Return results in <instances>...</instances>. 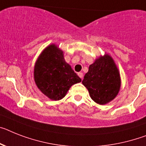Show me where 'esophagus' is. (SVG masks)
<instances>
[{
    "label": "esophagus",
    "instance_id": "esophagus-1",
    "mask_svg": "<svg viewBox=\"0 0 146 146\" xmlns=\"http://www.w3.org/2000/svg\"><path fill=\"white\" fill-rule=\"evenodd\" d=\"M78 76L80 77L81 79H82L83 78V73H82V72H79V73H78Z\"/></svg>",
    "mask_w": 146,
    "mask_h": 146
}]
</instances>
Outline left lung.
<instances>
[{
	"label": "left lung",
	"instance_id": "1",
	"mask_svg": "<svg viewBox=\"0 0 146 146\" xmlns=\"http://www.w3.org/2000/svg\"><path fill=\"white\" fill-rule=\"evenodd\" d=\"M82 84L96 103L105 105L113 100L119 93L121 81L118 69L111 56H101L90 64Z\"/></svg>",
	"mask_w": 146,
	"mask_h": 146
}]
</instances>
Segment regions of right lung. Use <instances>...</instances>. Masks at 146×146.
Returning <instances> with one entry per match:
<instances>
[{"label":"right lung","instance_id":"add662e5","mask_svg":"<svg viewBox=\"0 0 146 146\" xmlns=\"http://www.w3.org/2000/svg\"><path fill=\"white\" fill-rule=\"evenodd\" d=\"M34 79L39 90L50 100H62L73 84L80 82L64 58L63 52L55 44L44 50L34 68Z\"/></svg>","mask_w":146,"mask_h":146}]
</instances>
